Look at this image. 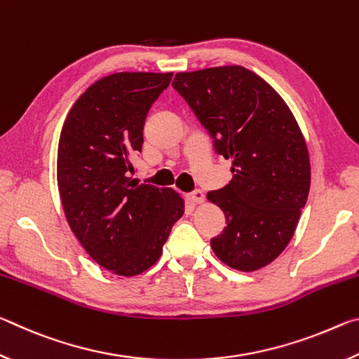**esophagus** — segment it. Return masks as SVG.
<instances>
[{"mask_svg":"<svg viewBox=\"0 0 359 359\" xmlns=\"http://www.w3.org/2000/svg\"><path fill=\"white\" fill-rule=\"evenodd\" d=\"M187 199L190 203H193V204H201V203H204V193L201 191V190H196V191H191V193H188L187 194Z\"/></svg>","mask_w":359,"mask_h":359,"instance_id":"34e87169","label":"esophagus"}]
</instances>
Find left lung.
Masks as SVG:
<instances>
[{"label": "left lung", "mask_w": 359, "mask_h": 359, "mask_svg": "<svg viewBox=\"0 0 359 359\" xmlns=\"http://www.w3.org/2000/svg\"><path fill=\"white\" fill-rule=\"evenodd\" d=\"M172 87L208 130L214 150L231 160L233 179L208 199L226 226L210 239L233 269L257 271L288 245L311 188L304 136L280 95L242 66L179 72Z\"/></svg>", "instance_id": "8db88e82"}]
</instances>
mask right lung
Segmentation results:
<instances>
[{"label": "right lung", "mask_w": 359, "mask_h": 359, "mask_svg": "<svg viewBox=\"0 0 359 359\" xmlns=\"http://www.w3.org/2000/svg\"><path fill=\"white\" fill-rule=\"evenodd\" d=\"M171 79L172 72L100 79L79 96L60 135L57 179L66 220L90 257L117 276L154 266L184 215L177 193L128 177L147 114Z\"/></svg>", "instance_id": "right-lung-1"}]
</instances>
